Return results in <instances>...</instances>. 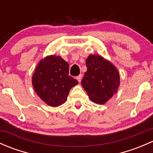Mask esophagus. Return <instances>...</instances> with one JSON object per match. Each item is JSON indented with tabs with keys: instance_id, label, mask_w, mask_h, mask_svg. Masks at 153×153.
Returning <instances> with one entry per match:
<instances>
[{
	"instance_id": "1",
	"label": "esophagus",
	"mask_w": 153,
	"mask_h": 153,
	"mask_svg": "<svg viewBox=\"0 0 153 153\" xmlns=\"http://www.w3.org/2000/svg\"><path fill=\"white\" fill-rule=\"evenodd\" d=\"M81 78H82V75H78V76H77V78H76V79L78 80V82H81Z\"/></svg>"
}]
</instances>
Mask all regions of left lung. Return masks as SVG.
Here are the masks:
<instances>
[{"label": "left lung", "mask_w": 153, "mask_h": 153, "mask_svg": "<svg viewBox=\"0 0 153 153\" xmlns=\"http://www.w3.org/2000/svg\"><path fill=\"white\" fill-rule=\"evenodd\" d=\"M87 70L81 84L93 102L104 104L116 93L120 85L117 68L101 55H89L86 60Z\"/></svg>", "instance_id": "left-lung-1"}]
</instances>
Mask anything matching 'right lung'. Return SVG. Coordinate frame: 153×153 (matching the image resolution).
I'll use <instances>...</instances> for the list:
<instances>
[{
	"instance_id": "obj_1",
	"label": "right lung",
	"mask_w": 153,
	"mask_h": 153,
	"mask_svg": "<svg viewBox=\"0 0 153 153\" xmlns=\"http://www.w3.org/2000/svg\"><path fill=\"white\" fill-rule=\"evenodd\" d=\"M69 64L57 55L47 56L37 65L32 75V86L49 106L56 107L64 104L71 88L78 84L69 75Z\"/></svg>"
}]
</instances>
